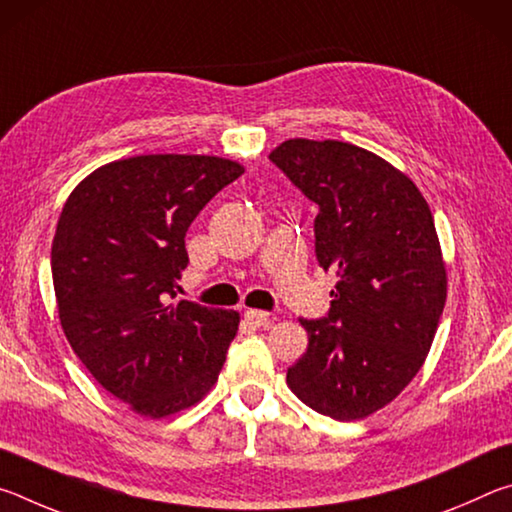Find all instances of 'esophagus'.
I'll return each instance as SVG.
<instances>
[{"label": "esophagus", "instance_id": "obj_1", "mask_svg": "<svg viewBox=\"0 0 512 512\" xmlns=\"http://www.w3.org/2000/svg\"><path fill=\"white\" fill-rule=\"evenodd\" d=\"M244 318L248 320V325H253V327H266V325H271V314H266V311H259V309H246V314H244Z\"/></svg>", "mask_w": 512, "mask_h": 512}]
</instances>
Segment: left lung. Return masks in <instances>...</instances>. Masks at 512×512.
Here are the masks:
<instances>
[{
  "instance_id": "left-lung-1",
  "label": "left lung",
  "mask_w": 512,
  "mask_h": 512,
  "mask_svg": "<svg viewBox=\"0 0 512 512\" xmlns=\"http://www.w3.org/2000/svg\"><path fill=\"white\" fill-rule=\"evenodd\" d=\"M271 162L318 205V264L336 271L327 316L307 320L309 345L287 384L311 409L361 420L418 375L447 298L436 225L420 189L348 142L287 140Z\"/></svg>"
}]
</instances>
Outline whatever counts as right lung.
<instances>
[{
	"mask_svg": "<svg viewBox=\"0 0 512 512\" xmlns=\"http://www.w3.org/2000/svg\"><path fill=\"white\" fill-rule=\"evenodd\" d=\"M241 173L212 155H137L92 171L60 212V325L92 377L146 418L201 402L237 334V311L173 298L187 228Z\"/></svg>",
	"mask_w": 512,
	"mask_h": 512,
	"instance_id": "right-lung-1",
	"label": "right lung"
}]
</instances>
